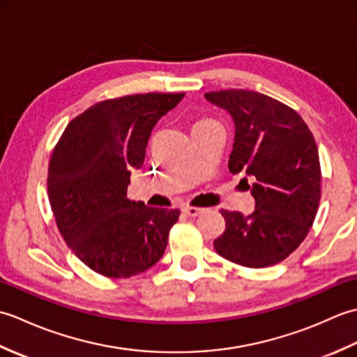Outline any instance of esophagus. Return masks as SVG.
Returning a JSON list of instances; mask_svg holds the SVG:
<instances>
[{"label": "esophagus", "mask_w": 357, "mask_h": 357, "mask_svg": "<svg viewBox=\"0 0 357 357\" xmlns=\"http://www.w3.org/2000/svg\"><path fill=\"white\" fill-rule=\"evenodd\" d=\"M183 211L185 215H188V216H198V215H201L202 213V208H199V207H184L183 208Z\"/></svg>", "instance_id": "obj_1"}]
</instances>
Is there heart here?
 <instances>
[{"mask_svg": "<svg viewBox=\"0 0 357 357\" xmlns=\"http://www.w3.org/2000/svg\"><path fill=\"white\" fill-rule=\"evenodd\" d=\"M204 121H208V119H202V121H199V123H204Z\"/></svg>", "mask_w": 357, "mask_h": 357, "instance_id": "b5f03b06", "label": "heart"}]
</instances>
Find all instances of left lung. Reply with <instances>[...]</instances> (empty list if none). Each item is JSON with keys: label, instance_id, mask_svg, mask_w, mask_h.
<instances>
[{"label": "left lung", "instance_id": "obj_1", "mask_svg": "<svg viewBox=\"0 0 357 357\" xmlns=\"http://www.w3.org/2000/svg\"><path fill=\"white\" fill-rule=\"evenodd\" d=\"M206 100L233 118L229 169L245 174V183L253 179L256 201L252 215L221 210L225 230L213 242L216 253L250 268L279 264L305 239L319 208L322 174L314 136L298 112L253 90H219Z\"/></svg>", "mask_w": 357, "mask_h": 357}]
</instances>
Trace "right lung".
Wrapping results in <instances>:
<instances>
[{"instance_id":"right-lung-1","label":"right lung","mask_w":357,"mask_h":357,"mask_svg":"<svg viewBox=\"0 0 357 357\" xmlns=\"http://www.w3.org/2000/svg\"><path fill=\"white\" fill-rule=\"evenodd\" d=\"M184 93H139L96 102L73 118L52 151L47 193L66 244L90 270L130 278L161 259L178 208L127 198L156 123Z\"/></svg>"}]
</instances>
